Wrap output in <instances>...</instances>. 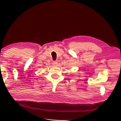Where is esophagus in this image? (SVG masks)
I'll use <instances>...</instances> for the list:
<instances>
[{
  "label": "esophagus",
  "mask_w": 121,
  "mask_h": 121,
  "mask_svg": "<svg viewBox=\"0 0 121 121\" xmlns=\"http://www.w3.org/2000/svg\"><path fill=\"white\" fill-rule=\"evenodd\" d=\"M52 65H57V62L56 61H53L52 63Z\"/></svg>",
  "instance_id": "34e87169"
}]
</instances>
